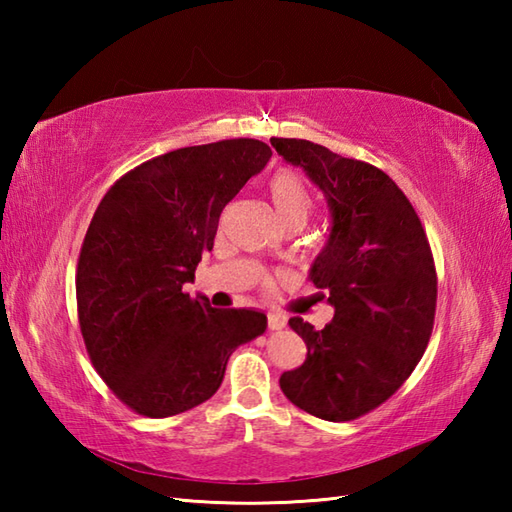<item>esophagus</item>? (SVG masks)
<instances>
[{"mask_svg":"<svg viewBox=\"0 0 512 512\" xmlns=\"http://www.w3.org/2000/svg\"><path fill=\"white\" fill-rule=\"evenodd\" d=\"M268 328L270 330H284L286 328V319L281 317V314L268 312Z\"/></svg>","mask_w":512,"mask_h":512,"instance_id":"34e87169","label":"esophagus"}]
</instances>
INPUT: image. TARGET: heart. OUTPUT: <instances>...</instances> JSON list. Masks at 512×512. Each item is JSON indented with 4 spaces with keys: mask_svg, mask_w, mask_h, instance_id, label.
<instances>
[{
    "mask_svg": "<svg viewBox=\"0 0 512 512\" xmlns=\"http://www.w3.org/2000/svg\"><path fill=\"white\" fill-rule=\"evenodd\" d=\"M270 200H273L275 213L284 228H290V226L303 228L310 222L312 211H314L312 195L306 184H303V180L295 176V173L290 171L277 173L273 182H270ZM277 281H279V275H264L262 288L270 292L277 286Z\"/></svg>",
    "mask_w": 512,
    "mask_h": 512,
    "instance_id": "1",
    "label": "heart"
}]
</instances>
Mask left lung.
Wrapping results in <instances>:
<instances>
[{"mask_svg":"<svg viewBox=\"0 0 512 512\" xmlns=\"http://www.w3.org/2000/svg\"><path fill=\"white\" fill-rule=\"evenodd\" d=\"M303 167L332 211L328 244L310 279L334 306L323 330L290 319L306 361L279 387L299 409L347 422L380 407L427 350L436 319L438 275L420 217L385 171L301 138L270 140Z\"/></svg>","mask_w":512,"mask_h":512,"instance_id":"left-lung-1","label":"left lung"}]
</instances>
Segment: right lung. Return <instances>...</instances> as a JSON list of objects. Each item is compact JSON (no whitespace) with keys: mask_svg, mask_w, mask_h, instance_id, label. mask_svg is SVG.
<instances>
[{"mask_svg":"<svg viewBox=\"0 0 512 512\" xmlns=\"http://www.w3.org/2000/svg\"><path fill=\"white\" fill-rule=\"evenodd\" d=\"M270 156L255 138L182 147L127 171L96 206L76 266L79 325L96 372L140 416L202 405L235 347L266 330V314L215 310L182 286Z\"/></svg>","mask_w":512,"mask_h":512,"instance_id":"1","label":"right lung"}]
</instances>
